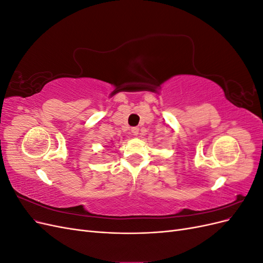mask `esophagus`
Here are the masks:
<instances>
[{
  "instance_id": "obj_1",
  "label": "esophagus",
  "mask_w": 263,
  "mask_h": 263,
  "mask_svg": "<svg viewBox=\"0 0 263 263\" xmlns=\"http://www.w3.org/2000/svg\"><path fill=\"white\" fill-rule=\"evenodd\" d=\"M132 134L134 135V136H137V135L139 134V128H138V127H133V128H132Z\"/></svg>"
}]
</instances>
